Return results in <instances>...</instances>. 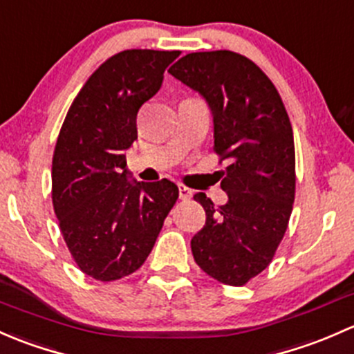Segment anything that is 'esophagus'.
Here are the masks:
<instances>
[{
	"mask_svg": "<svg viewBox=\"0 0 354 354\" xmlns=\"http://www.w3.org/2000/svg\"><path fill=\"white\" fill-rule=\"evenodd\" d=\"M178 196H180V199H191L192 198V191L189 187H185V185H178Z\"/></svg>",
	"mask_w": 354,
	"mask_h": 354,
	"instance_id": "34e87169",
	"label": "esophagus"
}]
</instances>
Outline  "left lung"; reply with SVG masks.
<instances>
[{
  "instance_id": "obj_1",
  "label": "left lung",
  "mask_w": 354,
  "mask_h": 354,
  "mask_svg": "<svg viewBox=\"0 0 354 354\" xmlns=\"http://www.w3.org/2000/svg\"><path fill=\"white\" fill-rule=\"evenodd\" d=\"M207 102L214 151L228 160L221 189L228 201L206 211L192 236L196 264L216 281L242 286L271 264L295 201V143L278 90L256 63L232 50L191 53L169 69Z\"/></svg>"
}]
</instances>
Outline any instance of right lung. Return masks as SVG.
Instances as JSON below:
<instances>
[{"label":"right lung","instance_id":"obj_1","mask_svg":"<svg viewBox=\"0 0 354 354\" xmlns=\"http://www.w3.org/2000/svg\"><path fill=\"white\" fill-rule=\"evenodd\" d=\"M178 50L129 49L109 57L73 100L53 156V206L76 266L98 281L133 274L150 256L178 187L129 180L124 151L136 115Z\"/></svg>","mask_w":354,"mask_h":354}]
</instances>
